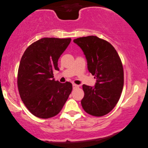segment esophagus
Returning <instances> with one entry per match:
<instances>
[{
  "label": "esophagus",
  "instance_id": "34e87169",
  "mask_svg": "<svg viewBox=\"0 0 148 148\" xmlns=\"http://www.w3.org/2000/svg\"><path fill=\"white\" fill-rule=\"evenodd\" d=\"M78 87H79V86H77V85L74 84V83H73V88L74 89H75V88H78Z\"/></svg>",
  "mask_w": 148,
  "mask_h": 148
}]
</instances>
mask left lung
Segmentation results:
<instances>
[{
	"label": "left lung",
	"instance_id": "1",
	"mask_svg": "<svg viewBox=\"0 0 148 148\" xmlns=\"http://www.w3.org/2000/svg\"><path fill=\"white\" fill-rule=\"evenodd\" d=\"M83 50L88 70L96 79L94 86L83 85L85 112L95 116L107 114L119 101L124 86V71L120 58L113 46L96 36L73 40Z\"/></svg>",
	"mask_w": 148,
	"mask_h": 148
}]
</instances>
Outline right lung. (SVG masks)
<instances>
[{"label": "right lung", "instance_id": "right-lung-1", "mask_svg": "<svg viewBox=\"0 0 148 148\" xmlns=\"http://www.w3.org/2000/svg\"><path fill=\"white\" fill-rule=\"evenodd\" d=\"M71 39L42 38L28 47L20 61L18 92L23 103L35 116L48 119L56 116L68 100L73 86L53 78L59 71L58 59Z\"/></svg>", "mask_w": 148, "mask_h": 148}]
</instances>
